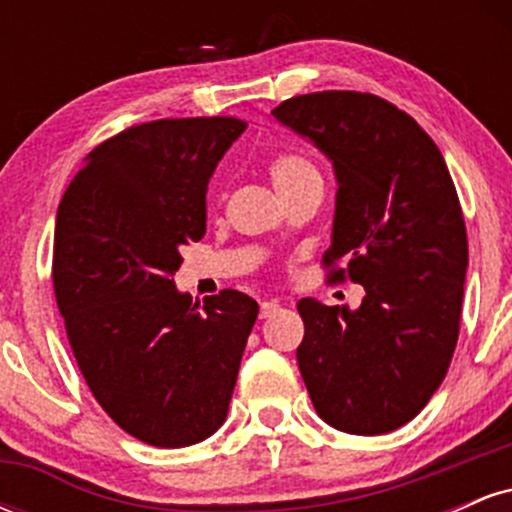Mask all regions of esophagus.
<instances>
[{"label": "esophagus", "mask_w": 512, "mask_h": 512, "mask_svg": "<svg viewBox=\"0 0 512 512\" xmlns=\"http://www.w3.org/2000/svg\"><path fill=\"white\" fill-rule=\"evenodd\" d=\"M279 303H274V301H264V303H260V317L262 320H267V317H274L276 313H279Z\"/></svg>", "instance_id": "34e87169"}]
</instances>
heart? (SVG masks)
<instances>
[{"label":"heart","instance_id":"heart-1","mask_svg":"<svg viewBox=\"0 0 512 512\" xmlns=\"http://www.w3.org/2000/svg\"><path fill=\"white\" fill-rule=\"evenodd\" d=\"M269 178H272L276 192L286 197L298 187H303L305 182L320 180V173L308 158L289 151V154H279L269 161Z\"/></svg>","mask_w":512,"mask_h":512}]
</instances>
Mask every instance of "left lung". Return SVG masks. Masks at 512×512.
Wrapping results in <instances>:
<instances>
[{
  "label": "left lung",
  "mask_w": 512,
  "mask_h": 512,
  "mask_svg": "<svg viewBox=\"0 0 512 512\" xmlns=\"http://www.w3.org/2000/svg\"><path fill=\"white\" fill-rule=\"evenodd\" d=\"M272 115L332 163L325 264L366 291L358 308L298 301L303 383L337 431L390 433L443 383L460 332L467 231L448 166L414 117L370 93H308Z\"/></svg>",
  "instance_id": "8db88e82"
}]
</instances>
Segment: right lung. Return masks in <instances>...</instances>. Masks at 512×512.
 Segmentation results:
<instances>
[{
  "label": "right lung",
  "instance_id": "1",
  "mask_svg": "<svg viewBox=\"0 0 512 512\" xmlns=\"http://www.w3.org/2000/svg\"><path fill=\"white\" fill-rule=\"evenodd\" d=\"M238 117L129 127L86 156L57 209V308L93 397L129 436L185 448L226 421L257 303L175 286L207 233V185L245 132Z\"/></svg>",
  "mask_w": 512,
  "mask_h": 512
}]
</instances>
